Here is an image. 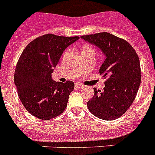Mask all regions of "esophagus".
Returning a JSON list of instances; mask_svg holds the SVG:
<instances>
[{"label": "esophagus", "mask_w": 155, "mask_h": 155, "mask_svg": "<svg viewBox=\"0 0 155 155\" xmlns=\"http://www.w3.org/2000/svg\"><path fill=\"white\" fill-rule=\"evenodd\" d=\"M75 87H76V88L78 89V90H80L81 88H82V87H83V85H81V84H79V83H76L75 84Z\"/></svg>", "instance_id": "obj_1"}]
</instances>
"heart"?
<instances>
[{
    "label": "heart",
    "instance_id": "heart-1",
    "mask_svg": "<svg viewBox=\"0 0 155 155\" xmlns=\"http://www.w3.org/2000/svg\"><path fill=\"white\" fill-rule=\"evenodd\" d=\"M85 50H94V49H93V48L91 47V46H84L83 51H85Z\"/></svg>",
    "mask_w": 155,
    "mask_h": 155
}]
</instances>
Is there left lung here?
I'll return each mask as SVG.
<instances>
[{"instance_id":"1","label":"left lung","mask_w":155,"mask_h":155,"mask_svg":"<svg viewBox=\"0 0 155 155\" xmlns=\"http://www.w3.org/2000/svg\"><path fill=\"white\" fill-rule=\"evenodd\" d=\"M81 38L97 46L106 55L99 70L102 77L107 79L104 91L94 88V95L87 102V108L101 119H117L129 109L140 87L141 68L138 55L127 41L109 33Z\"/></svg>"}]
</instances>
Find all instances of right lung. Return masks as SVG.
<instances>
[{
    "instance_id": "add662e5",
    "label": "right lung",
    "mask_w": 155,
    "mask_h": 155,
    "mask_svg": "<svg viewBox=\"0 0 155 155\" xmlns=\"http://www.w3.org/2000/svg\"><path fill=\"white\" fill-rule=\"evenodd\" d=\"M79 39L45 34L23 50L15 67L14 82L21 104L37 118L50 120L66 109L74 82H56L51 73L64 51Z\"/></svg>"
}]
</instances>
